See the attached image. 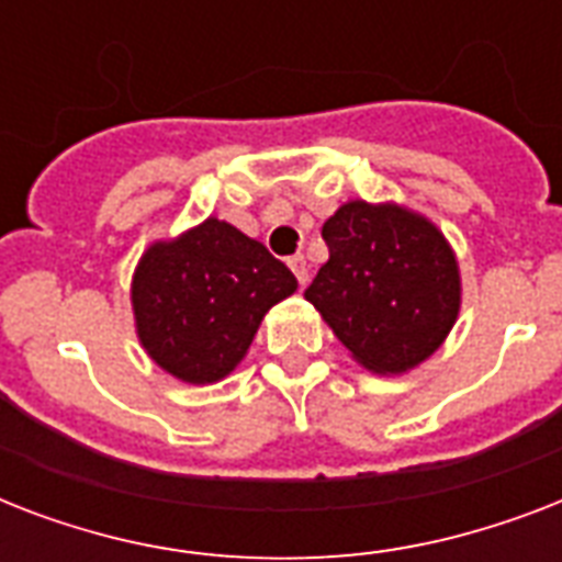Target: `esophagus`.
<instances>
[{"label":"esophagus","mask_w":562,"mask_h":562,"mask_svg":"<svg viewBox=\"0 0 562 562\" xmlns=\"http://www.w3.org/2000/svg\"><path fill=\"white\" fill-rule=\"evenodd\" d=\"M289 268H291V271H294V277H297L300 285H306V282H308V265H306V256H303V254L289 256Z\"/></svg>","instance_id":"obj_1"}]
</instances>
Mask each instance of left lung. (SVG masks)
Segmentation results:
<instances>
[{"label":"left lung","instance_id":"8db88e82","mask_svg":"<svg viewBox=\"0 0 562 562\" xmlns=\"http://www.w3.org/2000/svg\"><path fill=\"white\" fill-rule=\"evenodd\" d=\"M329 259L306 300L352 359L373 373L417 368L461 308L458 262L443 233L396 203L350 201L324 224Z\"/></svg>","mask_w":562,"mask_h":562}]
</instances>
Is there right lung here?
Returning a JSON list of instances; mask_svg holds the SVG:
<instances>
[{
    "label": "right lung",
    "mask_w": 562,
    "mask_h": 562,
    "mask_svg": "<svg viewBox=\"0 0 562 562\" xmlns=\"http://www.w3.org/2000/svg\"><path fill=\"white\" fill-rule=\"evenodd\" d=\"M297 291L294 273L227 221L157 241L136 265V335L180 382H218L245 359L265 312Z\"/></svg>",
    "instance_id": "add662e5"
}]
</instances>
